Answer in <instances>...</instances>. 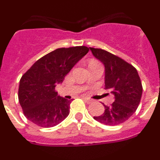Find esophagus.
Instances as JSON below:
<instances>
[{
  "label": "esophagus",
  "mask_w": 160,
  "mask_h": 160,
  "mask_svg": "<svg viewBox=\"0 0 160 160\" xmlns=\"http://www.w3.org/2000/svg\"><path fill=\"white\" fill-rule=\"evenodd\" d=\"M83 100L87 102V103H90V102H91V99H90V98H83Z\"/></svg>",
  "instance_id": "obj_1"
}]
</instances>
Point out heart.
<instances>
[{
  "instance_id": "b5f03b06",
  "label": "heart",
  "mask_w": 160,
  "mask_h": 160,
  "mask_svg": "<svg viewBox=\"0 0 160 160\" xmlns=\"http://www.w3.org/2000/svg\"><path fill=\"white\" fill-rule=\"evenodd\" d=\"M92 62H95V61H91V62H90V63H92Z\"/></svg>"
}]
</instances>
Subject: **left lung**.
<instances>
[{
  "mask_svg": "<svg viewBox=\"0 0 160 160\" xmlns=\"http://www.w3.org/2000/svg\"><path fill=\"white\" fill-rule=\"evenodd\" d=\"M93 55L105 66V89L114 95L111 106L94 118L108 126L121 124L132 115L140 102L142 87L137 70L116 55L104 49L90 47Z\"/></svg>",
  "mask_w": 160,
  "mask_h": 160,
  "instance_id": "1",
  "label": "left lung"
}]
</instances>
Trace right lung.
Returning <instances> with one entry per match:
<instances>
[{
    "mask_svg": "<svg viewBox=\"0 0 160 160\" xmlns=\"http://www.w3.org/2000/svg\"><path fill=\"white\" fill-rule=\"evenodd\" d=\"M88 51L87 46L59 48L38 59L24 73L18 99L29 121L42 128H52L69 115L71 100L58 96L55 87Z\"/></svg>",
    "mask_w": 160,
    "mask_h": 160,
    "instance_id": "1",
    "label": "right lung"
}]
</instances>
